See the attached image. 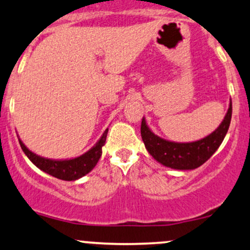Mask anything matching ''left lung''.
I'll return each mask as SVG.
<instances>
[{"mask_svg": "<svg viewBox=\"0 0 250 250\" xmlns=\"http://www.w3.org/2000/svg\"><path fill=\"white\" fill-rule=\"evenodd\" d=\"M231 120V102L225 119L211 134L194 142H173L157 136L147 125L145 117L141 123V136L148 153L162 166L177 170L199 168L210 156L225 139Z\"/></svg>", "mask_w": 250, "mask_h": 250, "instance_id": "left-lung-1", "label": "left lung"}]
</instances>
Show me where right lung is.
Listing matches in <instances>:
<instances>
[{
    "label": "right lung",
    "instance_id": "right-lung-1",
    "mask_svg": "<svg viewBox=\"0 0 250 250\" xmlns=\"http://www.w3.org/2000/svg\"><path fill=\"white\" fill-rule=\"evenodd\" d=\"M108 129H105L104 133L100 137V140L95 143L94 147H91L87 153L82 154L81 156H77L75 159L69 160H51L36 155L29 150L24 146V143L19 139L20 146H21L23 153L27 155L37 168L41 169L44 173L56 177V179L64 181H75L81 179L82 176L87 175L91 171L96 163L99 162L100 157L102 155V147L104 146L105 139H107Z\"/></svg>",
    "mask_w": 250,
    "mask_h": 250
}]
</instances>
